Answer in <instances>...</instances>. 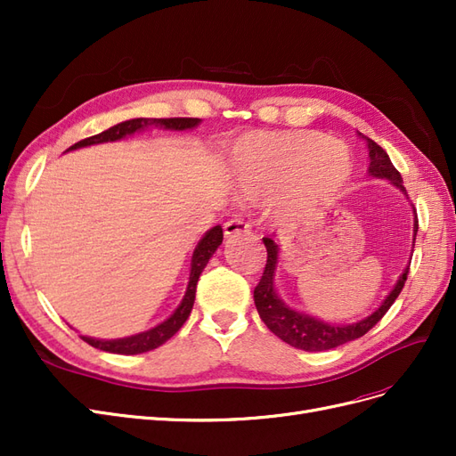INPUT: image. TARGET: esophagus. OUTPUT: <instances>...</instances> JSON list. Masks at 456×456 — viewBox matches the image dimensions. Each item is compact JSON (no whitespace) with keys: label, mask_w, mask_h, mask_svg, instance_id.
Wrapping results in <instances>:
<instances>
[{"label":"esophagus","mask_w":456,"mask_h":456,"mask_svg":"<svg viewBox=\"0 0 456 456\" xmlns=\"http://www.w3.org/2000/svg\"><path fill=\"white\" fill-rule=\"evenodd\" d=\"M249 232H251V226L243 218H230L224 224L226 238H236V236H241V233H249Z\"/></svg>","instance_id":"obj_1"}]
</instances>
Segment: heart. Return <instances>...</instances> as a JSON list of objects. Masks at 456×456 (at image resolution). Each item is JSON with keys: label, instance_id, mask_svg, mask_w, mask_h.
Listing matches in <instances>:
<instances>
[{"label": "heart", "instance_id": "1", "mask_svg": "<svg viewBox=\"0 0 456 456\" xmlns=\"http://www.w3.org/2000/svg\"><path fill=\"white\" fill-rule=\"evenodd\" d=\"M230 167L251 194L285 183L289 198L310 201L348 183L352 154L342 141L325 139L320 131H256L232 146Z\"/></svg>", "mask_w": 456, "mask_h": 456}]
</instances>
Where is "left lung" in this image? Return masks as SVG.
<instances>
[{"label":"left lung","instance_id":"1","mask_svg":"<svg viewBox=\"0 0 456 456\" xmlns=\"http://www.w3.org/2000/svg\"><path fill=\"white\" fill-rule=\"evenodd\" d=\"M369 146V175L377 176V178H386V181L394 183L399 190L407 194V190L403 186V178L399 175V171L394 167L388 154L375 142L367 139ZM417 216V215H415ZM415 240H417V232H419V220H415ZM266 245V266L265 272H262V278L258 285L255 287V306L258 310L260 320L266 323V327L272 330L275 337H280L283 342L291 344V346L298 350H306V352H323L337 348L340 344H346L350 340H355L363 337L367 330L375 327L384 314L390 310V306L395 302V298L402 293V289L407 281L409 275V266L403 270V273L399 275V280L395 287L390 291V295L386 297V300L379 306V310L367 315L365 320L352 323V325H329L325 322L315 320L312 315L295 312L293 308H289L285 302L275 295L273 289V272L275 265H278V253L280 247L275 245L272 238H262Z\"/></svg>","mask_w":456,"mask_h":456}]
</instances>
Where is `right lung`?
<instances>
[{
  "label": "right lung",
  "instance_id": "add662e5",
  "mask_svg": "<svg viewBox=\"0 0 456 456\" xmlns=\"http://www.w3.org/2000/svg\"><path fill=\"white\" fill-rule=\"evenodd\" d=\"M201 119L198 118H136V119H129V121H121L118 126L110 127L99 134L89 136V139H84L76 142L74 146H70L68 150H76V148H84V146H91V144H101V142H114L123 139V136L133 134L141 129L146 127H163V129H173V131H184V129H191L196 127ZM223 243V228L215 226L205 236L200 240L194 255H191V265H190V281H188V289L186 295L183 298L181 305L173 312L171 317H167L163 323H159L158 327L144 330V333L133 335L127 338H116V340H99V338H91V337H81L87 344H91L93 348H99L102 352H110V354H123V355H134V354H142V352H150L161 344L167 342L178 329L184 325V322L188 320V315L191 312V306H194L196 300V285L200 275L203 272V268L207 266V262L213 256V253L218 249V245Z\"/></svg>",
  "mask_w": 456,
  "mask_h": 456
}]
</instances>
